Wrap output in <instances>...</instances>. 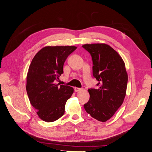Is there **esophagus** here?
Instances as JSON below:
<instances>
[{"label":"esophagus","mask_w":152,"mask_h":152,"mask_svg":"<svg viewBox=\"0 0 152 152\" xmlns=\"http://www.w3.org/2000/svg\"><path fill=\"white\" fill-rule=\"evenodd\" d=\"M82 90V88H79V87H75V88H74L75 92H79V91H80Z\"/></svg>","instance_id":"esophagus-1"}]
</instances>
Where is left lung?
Listing matches in <instances>:
<instances>
[{
  "mask_svg": "<svg viewBox=\"0 0 152 152\" xmlns=\"http://www.w3.org/2000/svg\"><path fill=\"white\" fill-rule=\"evenodd\" d=\"M93 59V74L99 83L90 89L89 102L84 105L87 113L104 122L111 118L124 102L128 76L125 63L118 53L106 44L82 45Z\"/></svg>",
  "mask_w": 152,
  "mask_h": 152,
  "instance_id": "8db88e82",
  "label": "left lung"
}]
</instances>
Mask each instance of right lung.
I'll return each instance as SVG.
<instances>
[{
	"label": "right lung",
	"instance_id": "obj_1",
	"mask_svg": "<svg viewBox=\"0 0 152 152\" xmlns=\"http://www.w3.org/2000/svg\"><path fill=\"white\" fill-rule=\"evenodd\" d=\"M75 46H45L35 54L26 76V89L31 104L45 122L58 120L65 113L67 100L73 87L56 82L63 73L67 57Z\"/></svg>",
	"mask_w": 152,
	"mask_h": 152
}]
</instances>
